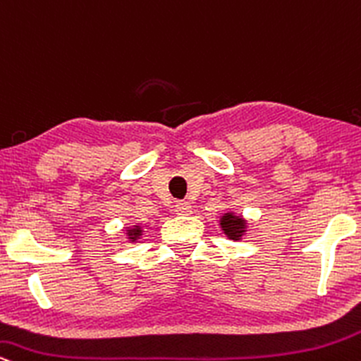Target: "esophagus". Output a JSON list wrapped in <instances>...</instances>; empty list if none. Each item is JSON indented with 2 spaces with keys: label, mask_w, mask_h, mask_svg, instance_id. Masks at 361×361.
I'll return each instance as SVG.
<instances>
[{
  "label": "esophagus",
  "mask_w": 361,
  "mask_h": 361,
  "mask_svg": "<svg viewBox=\"0 0 361 361\" xmlns=\"http://www.w3.org/2000/svg\"><path fill=\"white\" fill-rule=\"evenodd\" d=\"M173 211H176V214L179 216H189L192 213V207L188 201H177L176 204H173Z\"/></svg>",
  "instance_id": "esophagus-1"
}]
</instances>
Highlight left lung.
I'll list each match as a JSON object with an SVG mask.
<instances>
[{
  "label": "left lung",
  "instance_id": "obj_1",
  "mask_svg": "<svg viewBox=\"0 0 361 361\" xmlns=\"http://www.w3.org/2000/svg\"><path fill=\"white\" fill-rule=\"evenodd\" d=\"M245 219L240 216H233V213H226L221 218V228L226 233L228 238L231 240H240V236L245 231Z\"/></svg>",
  "mask_w": 361,
  "mask_h": 361
}]
</instances>
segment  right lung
Returning a JSON list of instances; mask_svg holds the SVG:
<instances>
[{
  "mask_svg": "<svg viewBox=\"0 0 361 361\" xmlns=\"http://www.w3.org/2000/svg\"><path fill=\"white\" fill-rule=\"evenodd\" d=\"M140 235H142V230H140V226H135V228H131V230H128V236H130L131 241L137 240Z\"/></svg>",
  "mask_w": 361,
  "mask_h": 361,
  "instance_id": "1",
  "label": "right lung"
}]
</instances>
